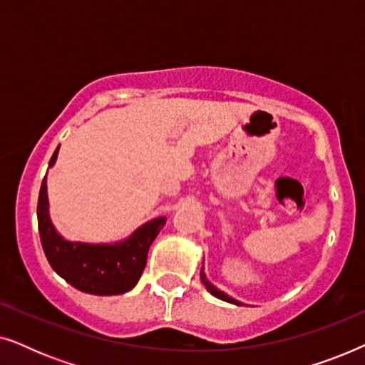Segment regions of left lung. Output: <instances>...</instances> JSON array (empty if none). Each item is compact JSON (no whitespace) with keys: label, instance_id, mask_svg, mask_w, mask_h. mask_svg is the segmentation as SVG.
I'll use <instances>...</instances> for the list:
<instances>
[{"label":"left lung","instance_id":"8db88e82","mask_svg":"<svg viewBox=\"0 0 365 365\" xmlns=\"http://www.w3.org/2000/svg\"><path fill=\"white\" fill-rule=\"evenodd\" d=\"M201 281H202V284H204V286H206V289H207V291H209V292H211L214 297H217V299H222V301H226V302H231V304H237V306H241V304H239V302L236 301V299L229 297V296H227V294H224L222 291H219V289H217V287H214V286H212V284L207 281L206 274H204V271H202V269H201Z\"/></svg>","mask_w":365,"mask_h":365}]
</instances>
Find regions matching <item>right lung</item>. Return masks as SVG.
<instances>
[{
  "label": "right lung",
  "instance_id": "1",
  "mask_svg": "<svg viewBox=\"0 0 365 365\" xmlns=\"http://www.w3.org/2000/svg\"><path fill=\"white\" fill-rule=\"evenodd\" d=\"M58 149L59 146L49 159V166L56 161ZM164 224V217L153 219L119 244L69 242L49 221L46 176L39 189L38 229L46 259L64 281L94 296H116L136 286L146 267L149 247Z\"/></svg>",
  "mask_w": 365,
  "mask_h": 365
}]
</instances>
